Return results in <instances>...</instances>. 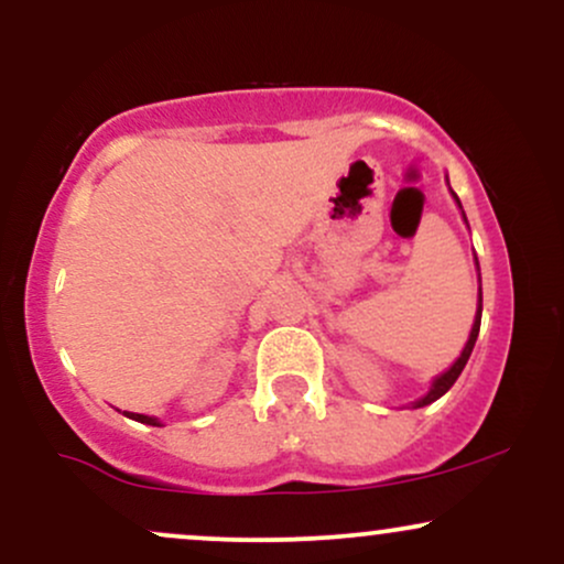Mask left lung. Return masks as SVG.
<instances>
[{
	"label": "left lung",
	"instance_id": "obj_1",
	"mask_svg": "<svg viewBox=\"0 0 564 564\" xmlns=\"http://www.w3.org/2000/svg\"><path fill=\"white\" fill-rule=\"evenodd\" d=\"M458 200V198H456ZM462 206V204H458ZM480 315H482V291H480V310H477V318H475V326H471V334H469V341H467V347H464V352H462V358L456 360V364H453L448 371L443 373V377H437L435 379V384H432V390L424 394L422 400H419L416 403V408H424V405H430V403H435L437 398H443L445 392L451 390L453 387V381L458 379V373L464 371V366H467V360H469V355H471V349H475V341H477V334H480Z\"/></svg>",
	"mask_w": 564,
	"mask_h": 564
}]
</instances>
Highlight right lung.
<instances>
[{
  "label": "right lung",
  "instance_id": "right-lung-1",
  "mask_svg": "<svg viewBox=\"0 0 564 564\" xmlns=\"http://www.w3.org/2000/svg\"><path fill=\"white\" fill-rule=\"evenodd\" d=\"M127 413V411H124ZM129 419H134V422H142V424H153V426H159V422L156 419H151V416H142V413H127Z\"/></svg>",
  "mask_w": 564,
  "mask_h": 564
}]
</instances>
